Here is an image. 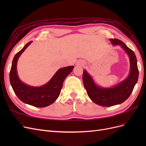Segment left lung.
<instances>
[{
    "label": "left lung",
    "instance_id": "1",
    "mask_svg": "<svg viewBox=\"0 0 146 146\" xmlns=\"http://www.w3.org/2000/svg\"><path fill=\"white\" fill-rule=\"evenodd\" d=\"M112 45L121 46L129 56L130 72L122 81L111 87H102L98 85L94 79L83 69V82L88 96L94 102L103 107H111L121 104L129 98L138 82L139 71L135 53L125 43L117 39H110Z\"/></svg>",
    "mask_w": 146,
    "mask_h": 146
}]
</instances>
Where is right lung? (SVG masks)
I'll return each instance as SVG.
<instances>
[{"mask_svg": "<svg viewBox=\"0 0 146 146\" xmlns=\"http://www.w3.org/2000/svg\"><path fill=\"white\" fill-rule=\"evenodd\" d=\"M32 42L27 43L15 55L10 72V81L15 93L22 102L35 107H46L58 99L64 79L72 71L74 66L59 69L49 81L41 86H33L24 83L17 74V63L21 54Z\"/></svg>", "mask_w": 146, "mask_h": 146, "instance_id": "add662e5", "label": "right lung"}]
</instances>
